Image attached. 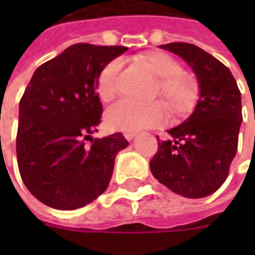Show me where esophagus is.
I'll list each match as a JSON object with an SVG mask.
<instances>
[{
	"label": "esophagus",
	"mask_w": 255,
	"mask_h": 255,
	"mask_svg": "<svg viewBox=\"0 0 255 255\" xmlns=\"http://www.w3.org/2000/svg\"><path fill=\"white\" fill-rule=\"evenodd\" d=\"M124 136H126L127 140H131V139H133V136H135V132H124Z\"/></svg>",
	"instance_id": "1"
}]
</instances>
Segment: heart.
I'll use <instances>...</instances> for the list:
<instances>
[{
	"label": "heart",
	"mask_w": 255,
	"mask_h": 255,
	"mask_svg": "<svg viewBox=\"0 0 255 255\" xmlns=\"http://www.w3.org/2000/svg\"><path fill=\"white\" fill-rule=\"evenodd\" d=\"M144 67L158 78L155 94L161 95L173 115H184L195 104L197 84L188 73L180 71L176 58L165 52H150L140 58ZM122 58H113L101 69L97 79V93L102 101H111L117 93V82L122 71ZM166 106L161 101L151 104H136L122 100L108 108L105 123L115 131L135 132L142 128L160 126L165 120Z\"/></svg>",
	"instance_id": "1"
}]
</instances>
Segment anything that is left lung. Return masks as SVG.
<instances>
[{
  "mask_svg": "<svg viewBox=\"0 0 255 255\" xmlns=\"http://www.w3.org/2000/svg\"><path fill=\"white\" fill-rule=\"evenodd\" d=\"M187 61L201 95L187 120L168 131L150 161L153 176L186 198H203L221 187L238 150L242 98L235 78L224 64L186 42L160 45Z\"/></svg>",
  "mask_w": 255,
  "mask_h": 255,
  "instance_id": "left-lung-1",
  "label": "left lung"
}]
</instances>
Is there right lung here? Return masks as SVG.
I'll use <instances>...</instances> for the list:
<instances>
[{
    "label": "right lung",
    "instance_id": "right-lung-1",
    "mask_svg": "<svg viewBox=\"0 0 255 255\" xmlns=\"http://www.w3.org/2000/svg\"><path fill=\"white\" fill-rule=\"evenodd\" d=\"M124 46L76 43L36 68L19 105L16 153L28 191L47 206L73 210L93 202L111 182L115 158L128 146L122 132L102 139L101 69ZM90 143L87 144V140Z\"/></svg>",
    "mask_w": 255,
    "mask_h": 255
}]
</instances>
